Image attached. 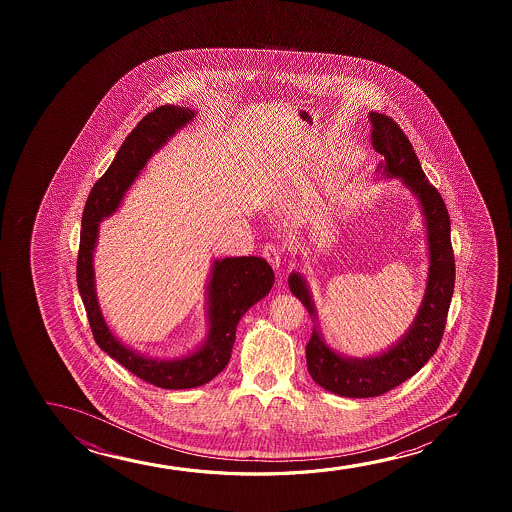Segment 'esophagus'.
<instances>
[{"mask_svg":"<svg viewBox=\"0 0 512 512\" xmlns=\"http://www.w3.org/2000/svg\"><path fill=\"white\" fill-rule=\"evenodd\" d=\"M262 255H264V259L274 267V269H278L281 266V257H283V253H281V248L278 245H266L264 246V250H262Z\"/></svg>","mask_w":512,"mask_h":512,"instance_id":"esophagus-1","label":"esophagus"}]
</instances>
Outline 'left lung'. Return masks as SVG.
Masks as SVG:
<instances>
[{"label": "left lung", "mask_w": 512, "mask_h": 512, "mask_svg": "<svg viewBox=\"0 0 512 512\" xmlns=\"http://www.w3.org/2000/svg\"><path fill=\"white\" fill-rule=\"evenodd\" d=\"M372 147L385 157L379 166L386 176L402 178L420 199L427 220L428 269L427 290L413 327L393 348L379 357L344 358L323 343L318 329H313L306 344V362L311 378L329 392L365 399L390 392L395 386L414 376L428 358L434 355L446 329L449 302L455 290V253L451 246V224L448 210L439 190L428 182L414 154L411 141L395 120L383 113L371 112ZM290 292L315 316L306 281L297 273L288 278Z\"/></svg>", "instance_id": "obj_1"}]
</instances>
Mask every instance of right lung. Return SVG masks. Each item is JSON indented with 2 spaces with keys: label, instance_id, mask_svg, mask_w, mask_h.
Returning a JSON list of instances; mask_svg holds the SVG:
<instances>
[{
  "label": "right lung",
  "instance_id": "1",
  "mask_svg": "<svg viewBox=\"0 0 512 512\" xmlns=\"http://www.w3.org/2000/svg\"><path fill=\"white\" fill-rule=\"evenodd\" d=\"M194 119V112L182 106H157L138 122L115 155L105 175L94 183L85 203L78 246L77 283L82 295L92 336L99 348L115 358L134 376L166 390H185L208 383L225 369L231 358L236 327L248 308L269 294L274 273L259 257H227L213 262L210 281V334L201 350L180 360H152L129 350L106 327L94 292L92 252L101 218L119 208L124 192L134 182L155 150L175 131Z\"/></svg>",
  "mask_w": 512,
  "mask_h": 512
}]
</instances>
